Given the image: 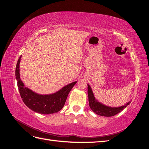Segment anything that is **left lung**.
Listing matches in <instances>:
<instances>
[{
	"mask_svg": "<svg viewBox=\"0 0 149 149\" xmlns=\"http://www.w3.org/2000/svg\"><path fill=\"white\" fill-rule=\"evenodd\" d=\"M88 94L89 107L96 114L101 116H114L125 109L131 102V101H130L125 105L119 107H111L103 104L101 102H99L94 97L92 89L89 84H88Z\"/></svg>",
	"mask_w": 149,
	"mask_h": 149,
	"instance_id": "1",
	"label": "left lung"
}]
</instances>
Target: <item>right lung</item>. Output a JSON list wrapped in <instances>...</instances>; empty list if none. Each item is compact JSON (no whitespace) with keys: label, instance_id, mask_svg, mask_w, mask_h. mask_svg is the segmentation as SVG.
<instances>
[{"label":"right lung","instance_id":"add662e5","mask_svg":"<svg viewBox=\"0 0 149 149\" xmlns=\"http://www.w3.org/2000/svg\"><path fill=\"white\" fill-rule=\"evenodd\" d=\"M21 57L22 56L19 58L16 65L15 76L20 96L25 104L33 111L42 114H50L60 111L63 107L69 93L77 81L66 85L55 93L38 94L25 87L24 83L20 79V62Z\"/></svg>","mask_w":149,"mask_h":149}]
</instances>
